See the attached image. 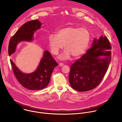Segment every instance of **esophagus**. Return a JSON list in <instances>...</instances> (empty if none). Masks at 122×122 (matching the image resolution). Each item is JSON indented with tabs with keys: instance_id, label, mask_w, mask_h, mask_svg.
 <instances>
[{
	"instance_id": "1",
	"label": "esophagus",
	"mask_w": 122,
	"mask_h": 122,
	"mask_svg": "<svg viewBox=\"0 0 122 122\" xmlns=\"http://www.w3.org/2000/svg\"><path fill=\"white\" fill-rule=\"evenodd\" d=\"M64 66V64L63 63H60L59 64V67H61V66Z\"/></svg>"
}]
</instances>
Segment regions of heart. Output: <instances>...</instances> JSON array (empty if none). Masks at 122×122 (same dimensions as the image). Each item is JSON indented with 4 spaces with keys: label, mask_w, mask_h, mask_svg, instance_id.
Instances as JSON below:
<instances>
[{
    "label": "heart",
    "mask_w": 122,
    "mask_h": 122,
    "mask_svg": "<svg viewBox=\"0 0 122 122\" xmlns=\"http://www.w3.org/2000/svg\"><path fill=\"white\" fill-rule=\"evenodd\" d=\"M90 41V33L85 28L68 26L63 28L57 33L49 36L48 43L51 53L57 55L64 48L65 49L58 58L66 60L71 56L77 58L83 55L87 49Z\"/></svg>",
    "instance_id": "1"
}]
</instances>
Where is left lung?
<instances>
[{
  "label": "left lung",
  "instance_id": "obj_1",
  "mask_svg": "<svg viewBox=\"0 0 122 122\" xmlns=\"http://www.w3.org/2000/svg\"><path fill=\"white\" fill-rule=\"evenodd\" d=\"M111 46L107 38H95L91 46L73 63L69 74L71 87L79 92L93 89L100 83L111 61Z\"/></svg>",
  "mask_w": 122,
  "mask_h": 122
}]
</instances>
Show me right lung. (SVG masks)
Here are the masks:
<instances>
[{
    "label": "right lung",
    "mask_w": 122,
    "mask_h": 122,
    "mask_svg": "<svg viewBox=\"0 0 122 122\" xmlns=\"http://www.w3.org/2000/svg\"><path fill=\"white\" fill-rule=\"evenodd\" d=\"M42 25L38 20L30 21L23 25L10 41L9 56H10L15 53L18 43L22 41H33L35 33L41 29ZM10 62L17 80L24 87L30 90H39L46 87L50 82L52 72L58 65L48 51H43V56L39 66L32 73L23 72L11 59H10Z\"/></svg>",
    "instance_id": "1"
}]
</instances>
